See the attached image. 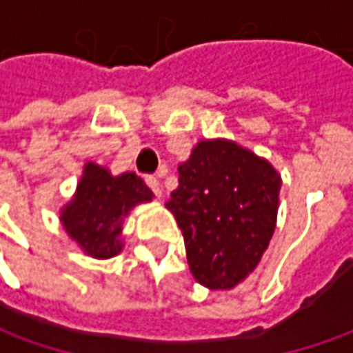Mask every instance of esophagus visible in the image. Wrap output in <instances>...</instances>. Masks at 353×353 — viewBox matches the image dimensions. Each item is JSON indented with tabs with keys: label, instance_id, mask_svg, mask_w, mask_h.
Instances as JSON below:
<instances>
[{
	"label": "esophagus",
	"instance_id": "1",
	"mask_svg": "<svg viewBox=\"0 0 353 353\" xmlns=\"http://www.w3.org/2000/svg\"><path fill=\"white\" fill-rule=\"evenodd\" d=\"M145 183H147V186L155 192V196H161V194H163V190H161V183H159V179H157V176H147V179H145Z\"/></svg>",
	"mask_w": 353,
	"mask_h": 353
}]
</instances>
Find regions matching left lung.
I'll use <instances>...</instances> for the list:
<instances>
[{
	"mask_svg": "<svg viewBox=\"0 0 353 353\" xmlns=\"http://www.w3.org/2000/svg\"><path fill=\"white\" fill-rule=\"evenodd\" d=\"M281 174L230 139H202L179 165L165 204L181 228L192 277L230 291L261 261L277 225Z\"/></svg>",
	"mask_w": 353,
	"mask_h": 353,
	"instance_id": "left-lung-1",
	"label": "left lung"
}]
</instances>
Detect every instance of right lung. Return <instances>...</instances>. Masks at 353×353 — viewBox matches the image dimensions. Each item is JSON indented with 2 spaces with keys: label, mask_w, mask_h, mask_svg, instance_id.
<instances>
[{
  "label": "right lung",
  "mask_w": 353,
  "mask_h": 353,
  "mask_svg": "<svg viewBox=\"0 0 353 353\" xmlns=\"http://www.w3.org/2000/svg\"><path fill=\"white\" fill-rule=\"evenodd\" d=\"M153 192L135 172L114 176L88 161L74 196L61 208V224L78 248L94 259H110L123 250V220L135 206L151 202Z\"/></svg>",
  "instance_id": "1"
}]
</instances>
